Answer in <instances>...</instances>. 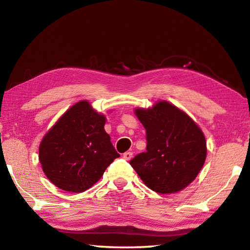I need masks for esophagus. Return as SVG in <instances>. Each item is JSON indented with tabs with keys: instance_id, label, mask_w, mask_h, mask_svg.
I'll return each instance as SVG.
<instances>
[{
	"instance_id": "1",
	"label": "esophagus",
	"mask_w": 250,
	"mask_h": 250,
	"mask_svg": "<svg viewBox=\"0 0 250 250\" xmlns=\"http://www.w3.org/2000/svg\"><path fill=\"white\" fill-rule=\"evenodd\" d=\"M132 156H133V153L132 152H125V154H124V158L125 161H130L131 158H132Z\"/></svg>"
}]
</instances>
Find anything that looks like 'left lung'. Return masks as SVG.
I'll return each instance as SVG.
<instances>
[{
	"mask_svg": "<svg viewBox=\"0 0 250 250\" xmlns=\"http://www.w3.org/2000/svg\"><path fill=\"white\" fill-rule=\"evenodd\" d=\"M146 130V152L130 161L144 185L158 193H176L192 183L207 158L202 130L187 113L166 101L135 108Z\"/></svg>",
	"mask_w": 250,
	"mask_h": 250,
	"instance_id": "8db88e82",
	"label": "left lung"
}]
</instances>
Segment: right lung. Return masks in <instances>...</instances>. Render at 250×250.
Segmentation results:
<instances>
[{
	"mask_svg": "<svg viewBox=\"0 0 250 250\" xmlns=\"http://www.w3.org/2000/svg\"><path fill=\"white\" fill-rule=\"evenodd\" d=\"M105 124V115L87 101H81L44 134L39 145V162L54 186L64 191L83 192L120 156L104 129Z\"/></svg>",
	"mask_w": 250,
	"mask_h": 250,
	"instance_id": "1",
	"label": "right lung"
}]
</instances>
